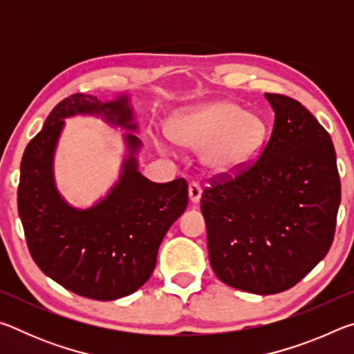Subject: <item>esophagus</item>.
Returning <instances> with one entry per match:
<instances>
[{"label": "esophagus", "instance_id": "obj_1", "mask_svg": "<svg viewBox=\"0 0 354 354\" xmlns=\"http://www.w3.org/2000/svg\"><path fill=\"white\" fill-rule=\"evenodd\" d=\"M201 194H203V189L198 183H190L189 184V200L196 205V203H200L201 200Z\"/></svg>", "mask_w": 354, "mask_h": 354}]
</instances>
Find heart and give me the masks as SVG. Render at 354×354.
Masks as SVG:
<instances>
[{
  "label": "heart",
  "mask_w": 354,
  "mask_h": 354,
  "mask_svg": "<svg viewBox=\"0 0 354 354\" xmlns=\"http://www.w3.org/2000/svg\"><path fill=\"white\" fill-rule=\"evenodd\" d=\"M169 136L176 145L200 149V162L209 175L225 178L254 162L266 142L267 124L254 112L232 101H211L173 113Z\"/></svg>",
  "instance_id": "heart-1"
}]
</instances>
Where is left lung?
<instances>
[{
    "instance_id": "8db88e82",
    "label": "left lung",
    "mask_w": 354,
    "mask_h": 354,
    "mask_svg": "<svg viewBox=\"0 0 354 354\" xmlns=\"http://www.w3.org/2000/svg\"><path fill=\"white\" fill-rule=\"evenodd\" d=\"M274 112L257 162L201 196L211 267L234 289H290L326 256L340 205L329 134L298 101L266 93Z\"/></svg>"
}]
</instances>
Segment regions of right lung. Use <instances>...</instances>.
<instances>
[{
    "instance_id": "1",
    "label": "right lung",
    "mask_w": 354,
    "mask_h": 354,
    "mask_svg": "<svg viewBox=\"0 0 354 354\" xmlns=\"http://www.w3.org/2000/svg\"><path fill=\"white\" fill-rule=\"evenodd\" d=\"M77 115L127 131L118 181L87 208L65 201L54 178L64 118ZM137 133L131 95L101 101L75 93L51 111L23 154L19 215L29 253L46 277L81 297L109 301L140 289L151 277L167 231L187 207L184 179L158 184L139 171L143 143Z\"/></svg>"
}]
</instances>
